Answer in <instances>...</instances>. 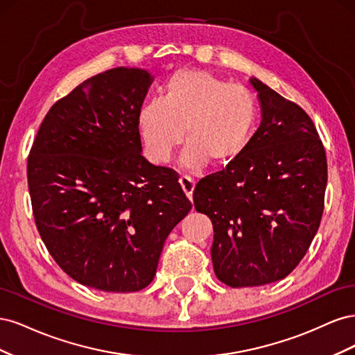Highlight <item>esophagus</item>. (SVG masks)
<instances>
[{"label": "esophagus", "mask_w": 355, "mask_h": 355, "mask_svg": "<svg viewBox=\"0 0 355 355\" xmlns=\"http://www.w3.org/2000/svg\"><path fill=\"white\" fill-rule=\"evenodd\" d=\"M179 184H180L182 189H184V192L187 194V197H188L189 200H192V192H194V188H196V182H194V179H192L191 176L184 175V176H180V178H179Z\"/></svg>", "instance_id": "1"}]
</instances>
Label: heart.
Returning <instances> with one entry per match:
<instances>
[{
	"mask_svg": "<svg viewBox=\"0 0 355 355\" xmlns=\"http://www.w3.org/2000/svg\"><path fill=\"white\" fill-rule=\"evenodd\" d=\"M257 121L254 94L207 71L180 69L167 80L163 98L149 101L139 124L149 154L170 159L184 141L182 166L197 170L204 163L225 166L249 145Z\"/></svg>",
	"mask_w": 355,
	"mask_h": 355,
	"instance_id": "obj_1",
	"label": "heart"
}]
</instances>
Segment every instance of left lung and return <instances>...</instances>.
<instances>
[{
  "instance_id": "left-lung-1",
  "label": "left lung",
  "mask_w": 355,
  "mask_h": 355,
  "mask_svg": "<svg viewBox=\"0 0 355 355\" xmlns=\"http://www.w3.org/2000/svg\"><path fill=\"white\" fill-rule=\"evenodd\" d=\"M262 121L244 153L194 189L213 223L211 261L222 283L253 287L283 280L320 227L327 159L317 128L299 105L250 78Z\"/></svg>"
}]
</instances>
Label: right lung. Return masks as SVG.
<instances>
[{
    "mask_svg": "<svg viewBox=\"0 0 355 355\" xmlns=\"http://www.w3.org/2000/svg\"><path fill=\"white\" fill-rule=\"evenodd\" d=\"M153 75L114 68L51 106L28 157L38 232L75 282L128 293L154 280L192 204L171 168L142 155L139 115Z\"/></svg>",
    "mask_w": 355,
    "mask_h": 355,
    "instance_id": "right-lung-1",
    "label": "right lung"
}]
</instances>
